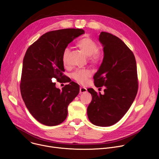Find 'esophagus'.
Returning a JSON list of instances; mask_svg holds the SVG:
<instances>
[{"instance_id":"obj_1","label":"esophagus","mask_w":159,"mask_h":159,"mask_svg":"<svg viewBox=\"0 0 159 159\" xmlns=\"http://www.w3.org/2000/svg\"><path fill=\"white\" fill-rule=\"evenodd\" d=\"M87 92V89L84 87H80V94H84Z\"/></svg>"}]
</instances>
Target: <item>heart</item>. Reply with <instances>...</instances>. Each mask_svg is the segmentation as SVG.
Instances as JSON below:
<instances>
[{"instance_id":"obj_1","label":"heart","mask_w":159,"mask_h":159,"mask_svg":"<svg viewBox=\"0 0 159 159\" xmlns=\"http://www.w3.org/2000/svg\"><path fill=\"white\" fill-rule=\"evenodd\" d=\"M77 47L87 57L89 60L92 63H98L102 58L103 53L98 50V43L89 37L80 39L77 43ZM69 49L66 48L62 53V62L65 66L68 65V57L69 54ZM91 72L89 70H77L72 74L73 79L77 82L84 84L87 82L88 79L91 76Z\"/></svg>"}]
</instances>
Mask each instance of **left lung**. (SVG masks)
Returning a JSON list of instances; mask_svg holds the SVG:
<instances>
[{"instance_id":"8db88e82","label":"left lung","mask_w":159,"mask_h":159,"mask_svg":"<svg viewBox=\"0 0 159 159\" xmlns=\"http://www.w3.org/2000/svg\"><path fill=\"white\" fill-rule=\"evenodd\" d=\"M104 58L94 76L97 87L105 86L104 94L90 88L92 101L87 107L89 121L98 126H110L119 121L133 102L138 91L137 63L133 52L116 36L101 32Z\"/></svg>"}]
</instances>
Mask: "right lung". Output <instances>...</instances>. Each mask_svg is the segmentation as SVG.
<instances>
[{
	"instance_id": "right-lung-1",
	"label": "right lung",
	"mask_w": 159,
	"mask_h": 159,
	"mask_svg": "<svg viewBox=\"0 0 159 159\" xmlns=\"http://www.w3.org/2000/svg\"><path fill=\"white\" fill-rule=\"evenodd\" d=\"M82 29H63L43 34L28 48L23 59L20 93L31 115L49 126L60 125L68 115V106L79 93V85L70 82L62 88L52 79L64 80L62 53L70 42L84 34Z\"/></svg>"
}]
</instances>
